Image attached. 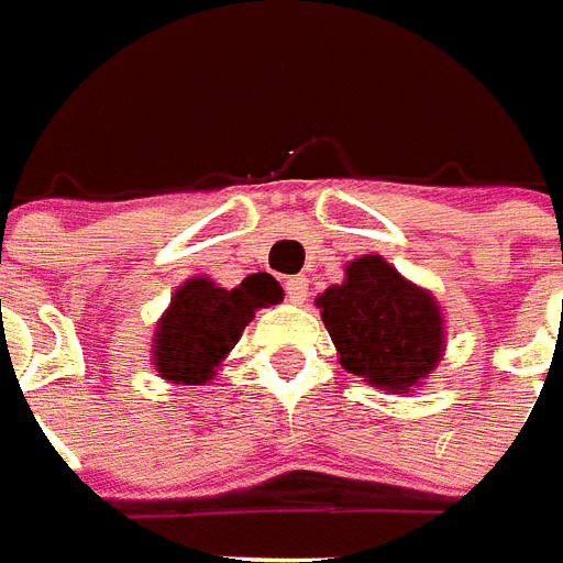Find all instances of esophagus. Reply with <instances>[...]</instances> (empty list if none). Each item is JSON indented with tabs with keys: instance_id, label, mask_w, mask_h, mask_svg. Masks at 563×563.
Segmentation results:
<instances>
[{
	"instance_id": "obj_1",
	"label": "esophagus",
	"mask_w": 563,
	"mask_h": 563,
	"mask_svg": "<svg viewBox=\"0 0 563 563\" xmlns=\"http://www.w3.org/2000/svg\"><path fill=\"white\" fill-rule=\"evenodd\" d=\"M285 294H288L290 302H302L309 297V278H302V275H294L285 282Z\"/></svg>"
}]
</instances>
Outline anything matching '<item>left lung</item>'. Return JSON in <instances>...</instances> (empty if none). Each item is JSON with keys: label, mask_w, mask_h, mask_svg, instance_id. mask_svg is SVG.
Segmentation results:
<instances>
[{"label": "left lung", "mask_w": 563, "mask_h": 563, "mask_svg": "<svg viewBox=\"0 0 563 563\" xmlns=\"http://www.w3.org/2000/svg\"><path fill=\"white\" fill-rule=\"evenodd\" d=\"M339 364L382 390H406L442 357V314L430 294L409 285L385 257L366 254L345 282L318 297Z\"/></svg>", "instance_id": "8db88e82"}]
</instances>
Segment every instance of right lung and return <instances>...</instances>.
I'll return each instance as SVG.
<instances>
[{"instance_id": "add662e5", "label": "right lung", "mask_w": 563, "mask_h": 563, "mask_svg": "<svg viewBox=\"0 0 563 563\" xmlns=\"http://www.w3.org/2000/svg\"><path fill=\"white\" fill-rule=\"evenodd\" d=\"M282 297L278 282L266 273L249 275L233 290L214 288L209 278L185 282L154 333L157 373L175 385L209 382L254 312L282 302Z\"/></svg>"}]
</instances>
